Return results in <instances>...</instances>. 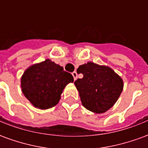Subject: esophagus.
I'll return each instance as SVG.
<instances>
[{
	"mask_svg": "<svg viewBox=\"0 0 148 148\" xmlns=\"http://www.w3.org/2000/svg\"><path fill=\"white\" fill-rule=\"evenodd\" d=\"M72 75H73V77H74V80H76V79H77V72H76V71H74V72H73V73H72Z\"/></svg>",
	"mask_w": 148,
	"mask_h": 148,
	"instance_id": "esophagus-1",
	"label": "esophagus"
}]
</instances>
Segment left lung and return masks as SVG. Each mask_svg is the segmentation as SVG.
<instances>
[{
    "label": "left lung",
    "instance_id": "obj_1",
    "mask_svg": "<svg viewBox=\"0 0 148 148\" xmlns=\"http://www.w3.org/2000/svg\"><path fill=\"white\" fill-rule=\"evenodd\" d=\"M77 72L83 74L74 85L86 109L104 113L114 106L123 90L124 82L112 68L88 62L79 66Z\"/></svg>",
    "mask_w": 148,
    "mask_h": 148
}]
</instances>
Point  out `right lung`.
I'll return each mask as SVG.
<instances>
[{
	"label": "right lung",
	"mask_w": 148,
	"mask_h": 148,
	"mask_svg": "<svg viewBox=\"0 0 148 148\" xmlns=\"http://www.w3.org/2000/svg\"><path fill=\"white\" fill-rule=\"evenodd\" d=\"M21 89L25 97L38 109L56 106L66 86L74 82L71 74L51 59L34 64L21 77Z\"/></svg>",
	"instance_id": "right-lung-1"
}]
</instances>
